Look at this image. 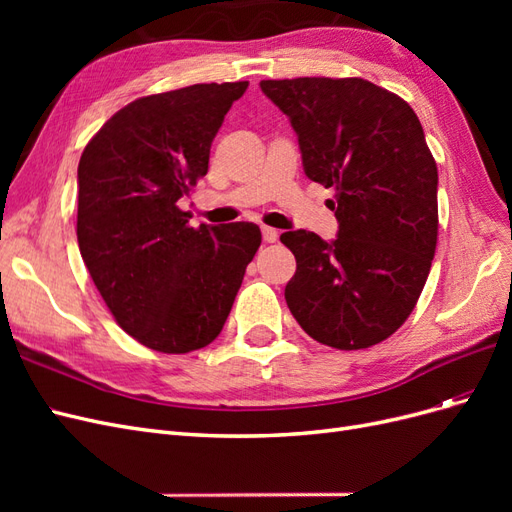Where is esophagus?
Wrapping results in <instances>:
<instances>
[{
    "mask_svg": "<svg viewBox=\"0 0 512 512\" xmlns=\"http://www.w3.org/2000/svg\"><path fill=\"white\" fill-rule=\"evenodd\" d=\"M262 237H265L267 243H275L277 239H280V232H277V230L271 228V226H262Z\"/></svg>",
    "mask_w": 512,
    "mask_h": 512,
    "instance_id": "1",
    "label": "esophagus"
}]
</instances>
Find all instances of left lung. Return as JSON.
Returning <instances> with one entry per match:
<instances>
[{
	"label": "left lung",
	"instance_id": "left-lung-1",
	"mask_svg": "<svg viewBox=\"0 0 512 512\" xmlns=\"http://www.w3.org/2000/svg\"><path fill=\"white\" fill-rule=\"evenodd\" d=\"M297 132L305 175L333 188V241L280 237L297 258L286 303L337 350L393 335L421 297L438 243V166L406 100L365 79L260 81Z\"/></svg>",
	"mask_w": 512,
	"mask_h": 512
}]
</instances>
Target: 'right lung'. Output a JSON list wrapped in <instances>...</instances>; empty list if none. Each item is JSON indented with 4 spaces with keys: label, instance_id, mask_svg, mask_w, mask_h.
I'll return each mask as SVG.
<instances>
[{
    "label": "right lung",
    "instance_id": "right-lung-1",
    "mask_svg": "<svg viewBox=\"0 0 512 512\" xmlns=\"http://www.w3.org/2000/svg\"><path fill=\"white\" fill-rule=\"evenodd\" d=\"M239 83L138 98L108 119L79 162L76 237L119 327L143 346L185 354L220 335L262 235L252 222L190 226L177 200L209 170Z\"/></svg>",
    "mask_w": 512,
    "mask_h": 512
}]
</instances>
